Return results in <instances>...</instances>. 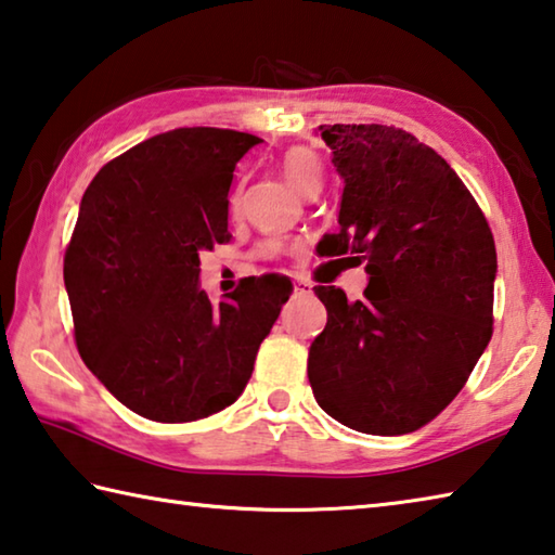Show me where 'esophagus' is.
Masks as SVG:
<instances>
[{
  "label": "esophagus",
  "instance_id": "esophagus-1",
  "mask_svg": "<svg viewBox=\"0 0 555 555\" xmlns=\"http://www.w3.org/2000/svg\"><path fill=\"white\" fill-rule=\"evenodd\" d=\"M294 294L296 296H310L312 294V284L308 279H304V276H296L294 279Z\"/></svg>",
  "mask_w": 555,
  "mask_h": 555
}]
</instances>
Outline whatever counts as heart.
<instances>
[{
  "label": "heart",
  "instance_id": "obj_1",
  "mask_svg": "<svg viewBox=\"0 0 555 555\" xmlns=\"http://www.w3.org/2000/svg\"><path fill=\"white\" fill-rule=\"evenodd\" d=\"M281 169H284V177L288 179V184L296 191H300L304 196L318 194L320 184H322V163L320 157L312 153L308 147H291L284 155V163H281ZM233 206H237V196H233ZM281 249L279 243H267L261 247V255H276Z\"/></svg>",
  "mask_w": 555,
  "mask_h": 555
}]
</instances>
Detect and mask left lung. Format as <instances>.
Returning a JSON list of instances; mask_svg holds the SVG:
<instances>
[{"label": "left lung", "mask_w": 555, "mask_h": 555, "mask_svg": "<svg viewBox=\"0 0 555 555\" xmlns=\"http://www.w3.org/2000/svg\"><path fill=\"white\" fill-rule=\"evenodd\" d=\"M345 179L339 233L322 257L366 264L361 300L315 286L327 325L310 345L318 405L364 435H408L459 396L492 337L498 255L490 225L449 163L378 124L320 126Z\"/></svg>", "instance_id": "8db88e82"}]
</instances>
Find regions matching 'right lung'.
<instances>
[{
	"label": "right lung",
	"instance_id": "add662e5",
	"mask_svg": "<svg viewBox=\"0 0 555 555\" xmlns=\"http://www.w3.org/2000/svg\"><path fill=\"white\" fill-rule=\"evenodd\" d=\"M257 143L175 128L111 159L85 191L63 269L75 341L140 417L177 425L233 405L294 291L251 276L210 304L198 284L201 251L230 237L235 165Z\"/></svg>",
	"mask_w": 555,
	"mask_h": 555
}]
</instances>
